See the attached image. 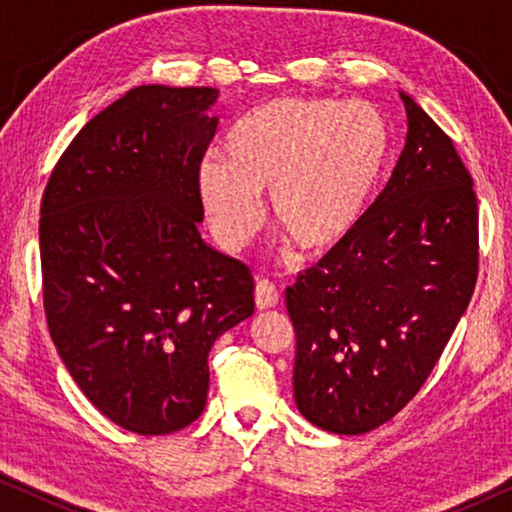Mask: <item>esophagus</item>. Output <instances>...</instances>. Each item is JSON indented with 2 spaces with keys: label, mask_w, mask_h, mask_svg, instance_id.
<instances>
[{
  "label": "esophagus",
  "mask_w": 512,
  "mask_h": 512,
  "mask_svg": "<svg viewBox=\"0 0 512 512\" xmlns=\"http://www.w3.org/2000/svg\"><path fill=\"white\" fill-rule=\"evenodd\" d=\"M254 298L258 310H270V307H275L279 303V291L275 284L268 282V279H261V282L256 284Z\"/></svg>",
  "instance_id": "obj_1"
}]
</instances>
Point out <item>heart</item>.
<instances>
[{
    "label": "heart",
    "instance_id": "1",
    "mask_svg": "<svg viewBox=\"0 0 512 512\" xmlns=\"http://www.w3.org/2000/svg\"><path fill=\"white\" fill-rule=\"evenodd\" d=\"M391 130L370 102L277 97L235 125L226 158L198 167V195L216 242L235 254L272 223L303 254H326L359 228L382 184Z\"/></svg>",
    "mask_w": 512,
    "mask_h": 512
}]
</instances>
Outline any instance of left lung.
Returning <instances> with one entry per match:
<instances>
[{
	"label": "left lung",
	"mask_w": 512,
	"mask_h": 512,
	"mask_svg": "<svg viewBox=\"0 0 512 512\" xmlns=\"http://www.w3.org/2000/svg\"><path fill=\"white\" fill-rule=\"evenodd\" d=\"M405 149L359 228L286 289L293 398L319 429L359 436L408 405L471 303L478 198L452 139L401 93Z\"/></svg>",
	"instance_id": "left-lung-1"
}]
</instances>
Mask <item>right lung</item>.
Instances as JSON below:
<instances>
[{"label":"right lung","mask_w":512,"mask_h":512,"mask_svg":"<svg viewBox=\"0 0 512 512\" xmlns=\"http://www.w3.org/2000/svg\"><path fill=\"white\" fill-rule=\"evenodd\" d=\"M216 100V88L128 90L83 125L41 200L55 349L88 401L139 436L202 415L209 349L254 314L249 268L198 230Z\"/></svg>","instance_id":"1"}]
</instances>
